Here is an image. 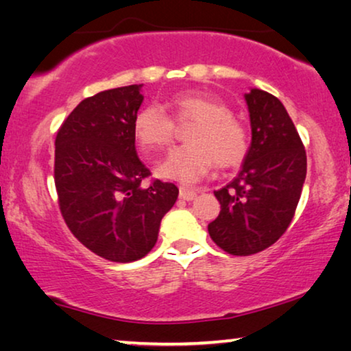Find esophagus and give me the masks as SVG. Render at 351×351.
Returning <instances> with one entry per match:
<instances>
[{"label": "esophagus", "mask_w": 351, "mask_h": 351, "mask_svg": "<svg viewBox=\"0 0 351 351\" xmlns=\"http://www.w3.org/2000/svg\"><path fill=\"white\" fill-rule=\"evenodd\" d=\"M200 193H202L200 188H186V186H181L180 188V197L183 200H194Z\"/></svg>", "instance_id": "34e87169"}]
</instances>
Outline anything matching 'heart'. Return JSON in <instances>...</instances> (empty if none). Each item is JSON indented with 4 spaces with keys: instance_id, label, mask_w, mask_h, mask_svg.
I'll return each instance as SVG.
<instances>
[{
    "instance_id": "1",
    "label": "heart",
    "mask_w": 351,
    "mask_h": 351,
    "mask_svg": "<svg viewBox=\"0 0 351 351\" xmlns=\"http://www.w3.org/2000/svg\"><path fill=\"white\" fill-rule=\"evenodd\" d=\"M170 106L178 123H195L186 136L189 144L173 149L158 165L163 178L195 183L215 163L230 168L244 160L249 149L247 130L217 96L207 91H184L173 96ZM175 130V121L158 104L143 107L133 121L134 138L146 151L170 146Z\"/></svg>"
}]
</instances>
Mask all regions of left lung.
Returning <instances> with one entry per match:
<instances>
[{"instance_id":"obj_1","label":"left lung","mask_w":351,"mask_h":351,"mask_svg":"<svg viewBox=\"0 0 351 351\" xmlns=\"http://www.w3.org/2000/svg\"><path fill=\"white\" fill-rule=\"evenodd\" d=\"M252 143L239 175L215 197L221 210L208 224L219 249L247 256L268 249L291 224L306 176V152L276 96L258 88L245 95Z\"/></svg>"}]
</instances>
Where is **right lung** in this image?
I'll return each mask as SVG.
<instances>
[{"label": "right lung", "instance_id": "add662e5", "mask_svg": "<svg viewBox=\"0 0 351 351\" xmlns=\"http://www.w3.org/2000/svg\"><path fill=\"white\" fill-rule=\"evenodd\" d=\"M143 85L101 91L70 112L56 136L59 208L86 249L117 263L146 256L160 221L178 199L173 183L152 181L134 147L133 121Z\"/></svg>", "mask_w": 351, "mask_h": 351}]
</instances>
